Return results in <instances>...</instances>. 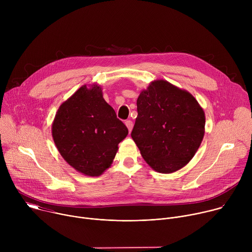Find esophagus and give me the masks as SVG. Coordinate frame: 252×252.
<instances>
[{
  "mask_svg": "<svg viewBox=\"0 0 252 252\" xmlns=\"http://www.w3.org/2000/svg\"><path fill=\"white\" fill-rule=\"evenodd\" d=\"M125 124H126V127L128 128V131L130 132V131H131V129H132V126H133V123H132L131 121H126Z\"/></svg>",
  "mask_w": 252,
  "mask_h": 252,
  "instance_id": "34e87169",
  "label": "esophagus"
}]
</instances>
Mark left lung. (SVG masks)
<instances>
[{"label": "left lung", "mask_w": 252, "mask_h": 252, "mask_svg": "<svg viewBox=\"0 0 252 252\" xmlns=\"http://www.w3.org/2000/svg\"><path fill=\"white\" fill-rule=\"evenodd\" d=\"M131 137L147 163L160 173L186 166L204 135L205 115L195 97L164 80L140 92Z\"/></svg>", "instance_id": "8db88e82"}]
</instances>
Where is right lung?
<instances>
[{
	"instance_id": "obj_1",
	"label": "right lung",
	"mask_w": 252,
	"mask_h": 252,
	"mask_svg": "<svg viewBox=\"0 0 252 252\" xmlns=\"http://www.w3.org/2000/svg\"><path fill=\"white\" fill-rule=\"evenodd\" d=\"M128 130L102 96L101 88L84 85L63 101L52 125L55 145L77 171L98 176L109 168Z\"/></svg>"
}]
</instances>
